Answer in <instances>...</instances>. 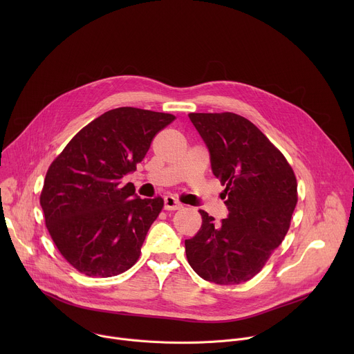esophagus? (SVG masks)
Wrapping results in <instances>:
<instances>
[{"label":"esophagus","mask_w":354,"mask_h":354,"mask_svg":"<svg viewBox=\"0 0 354 354\" xmlns=\"http://www.w3.org/2000/svg\"><path fill=\"white\" fill-rule=\"evenodd\" d=\"M164 207H165V210H179V209H182V203L176 197L167 196L164 198Z\"/></svg>","instance_id":"34e87169"}]
</instances>
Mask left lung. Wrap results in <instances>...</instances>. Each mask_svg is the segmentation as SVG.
I'll list each match as a JSON object with an SVG mask.
<instances>
[{"label":"left lung","mask_w":354,"mask_h":354,"mask_svg":"<svg viewBox=\"0 0 354 354\" xmlns=\"http://www.w3.org/2000/svg\"><path fill=\"white\" fill-rule=\"evenodd\" d=\"M210 151L212 171L225 186L228 217L220 224L198 210L201 227L185 241L192 269L217 284L257 276L283 242L297 205V179L286 157L248 119L189 113Z\"/></svg>","instance_id":"obj_1"}]
</instances>
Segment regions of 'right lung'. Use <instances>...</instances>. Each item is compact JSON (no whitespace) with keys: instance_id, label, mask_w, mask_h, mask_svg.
<instances>
[{"instance_id":"1","label":"right lung","mask_w":354,"mask_h":354,"mask_svg":"<svg viewBox=\"0 0 354 354\" xmlns=\"http://www.w3.org/2000/svg\"><path fill=\"white\" fill-rule=\"evenodd\" d=\"M174 120L171 113L112 109L81 129L48 167L40 193L46 227L80 273L112 277L138 261L164 198H140L122 179Z\"/></svg>"}]
</instances>
